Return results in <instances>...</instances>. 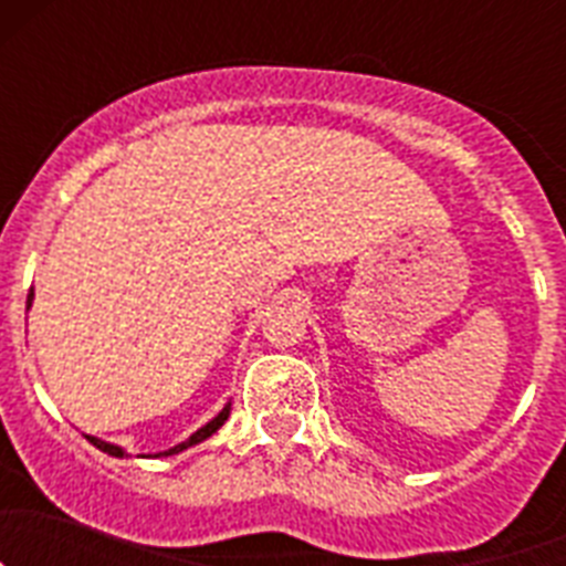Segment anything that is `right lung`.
Here are the masks:
<instances>
[{
  "label": "right lung",
  "mask_w": 566,
  "mask_h": 566,
  "mask_svg": "<svg viewBox=\"0 0 566 566\" xmlns=\"http://www.w3.org/2000/svg\"><path fill=\"white\" fill-rule=\"evenodd\" d=\"M30 303H33V289H30V294H28V308H30ZM229 411H232V402H227V405H223V411L218 413V417H212V419H209V422L203 424V428H198V431H195L192 437H189V439H184V442H178V444H172V448H169V451L155 453V457H175V453L187 451V448H192V444H201L203 439H209V437H212V433H218V428H221V424L227 422V419H229ZM87 439H90V444H96L98 451L109 453V457H118V459H124V457H127V451H124L122 444L104 442V439H98V437H87Z\"/></svg>",
  "instance_id": "add662e5"
}]
</instances>
